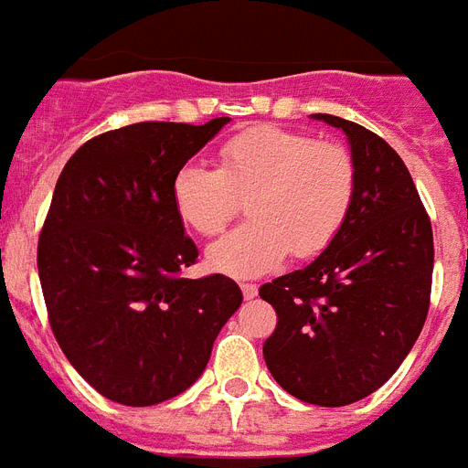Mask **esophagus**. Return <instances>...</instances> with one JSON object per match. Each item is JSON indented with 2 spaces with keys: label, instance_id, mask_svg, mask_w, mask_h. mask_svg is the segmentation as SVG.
<instances>
[{
  "label": "esophagus",
  "instance_id": "34e87169",
  "mask_svg": "<svg viewBox=\"0 0 468 468\" xmlns=\"http://www.w3.org/2000/svg\"><path fill=\"white\" fill-rule=\"evenodd\" d=\"M241 292H244V299L249 302V299L258 297V287L251 285V282H244V285H241Z\"/></svg>",
  "mask_w": 468,
  "mask_h": 468
}]
</instances>
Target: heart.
<instances>
[{
    "label": "heart",
    "instance_id": "b5f03b06",
    "mask_svg": "<svg viewBox=\"0 0 468 468\" xmlns=\"http://www.w3.org/2000/svg\"><path fill=\"white\" fill-rule=\"evenodd\" d=\"M357 193L353 154L340 144L297 130L261 128L234 134L219 147V169L188 162L171 178V203L186 227L212 237L249 196V222L207 249L212 271L256 278L290 251H326L346 227Z\"/></svg>",
    "mask_w": 468,
    "mask_h": 468
}]
</instances>
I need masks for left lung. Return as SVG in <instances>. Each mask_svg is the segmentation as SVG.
Returning a JSON list of instances; mask_svg holds the SVG:
<instances>
[{
    "label": "left lung",
    "mask_w": 468,
    "mask_h": 468,
    "mask_svg": "<svg viewBox=\"0 0 468 468\" xmlns=\"http://www.w3.org/2000/svg\"><path fill=\"white\" fill-rule=\"evenodd\" d=\"M357 169L353 212L334 244L302 271L261 287L278 326L265 365L287 394L347 406L394 375L420 335L432 285V227L406 164L379 134L338 115Z\"/></svg>",
    "instance_id": "obj_1"
}]
</instances>
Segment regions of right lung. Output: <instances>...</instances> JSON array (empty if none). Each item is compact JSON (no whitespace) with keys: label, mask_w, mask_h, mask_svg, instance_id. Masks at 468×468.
Listing matches in <instances>:
<instances>
[{"label":"right lung","mask_w":468,"mask_h":468,"mask_svg":"<svg viewBox=\"0 0 468 468\" xmlns=\"http://www.w3.org/2000/svg\"><path fill=\"white\" fill-rule=\"evenodd\" d=\"M227 122L125 125L81 144L59 174L38 241L40 287L62 353L111 401L183 394L241 306L234 280L181 278L197 249L171 203L176 169Z\"/></svg>","instance_id":"right-lung-1"}]
</instances>
